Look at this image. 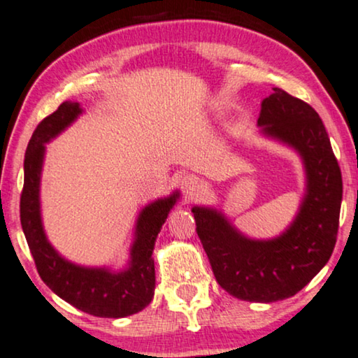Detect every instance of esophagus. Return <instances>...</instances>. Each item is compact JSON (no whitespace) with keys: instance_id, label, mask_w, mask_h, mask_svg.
Returning <instances> with one entry per match:
<instances>
[{"instance_id":"34e87169","label":"esophagus","mask_w":358,"mask_h":358,"mask_svg":"<svg viewBox=\"0 0 358 358\" xmlns=\"http://www.w3.org/2000/svg\"><path fill=\"white\" fill-rule=\"evenodd\" d=\"M180 189H182L185 199L190 201V199L199 196V192H201L202 189V182L197 178H194V176H185V178L180 180Z\"/></svg>"}]
</instances>
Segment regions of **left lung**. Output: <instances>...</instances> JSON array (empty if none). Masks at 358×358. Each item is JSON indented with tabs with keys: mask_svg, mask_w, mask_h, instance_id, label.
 Masks as SVG:
<instances>
[{
	"mask_svg": "<svg viewBox=\"0 0 358 358\" xmlns=\"http://www.w3.org/2000/svg\"><path fill=\"white\" fill-rule=\"evenodd\" d=\"M259 134L289 148L304 169V194L291 224L273 238L245 235L220 208L194 206L197 235L215 280L250 303H275L299 292L326 266L336 247L342 176L331 139L313 106L275 87L263 100Z\"/></svg>",
	"mask_w": 358,
	"mask_h": 358,
	"instance_id": "obj_1",
	"label": "left lung"
}]
</instances>
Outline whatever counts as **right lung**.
Returning <instances> with one entry per match:
<instances>
[{"instance_id": "obj_1", "label": "right lung", "mask_w": 358, "mask_h": 358, "mask_svg": "<svg viewBox=\"0 0 358 358\" xmlns=\"http://www.w3.org/2000/svg\"><path fill=\"white\" fill-rule=\"evenodd\" d=\"M83 113L78 101H64L37 124L24 156V189L21 194V225L37 271L60 299L96 317L120 319L136 314L152 301L156 286L155 243L179 190L146 203L134 222L128 262L122 270L85 266L60 255L45 235L41 213V179L45 145L64 133Z\"/></svg>"}]
</instances>
